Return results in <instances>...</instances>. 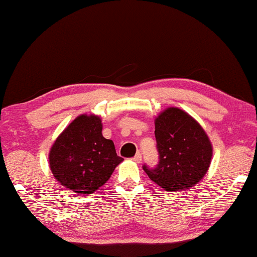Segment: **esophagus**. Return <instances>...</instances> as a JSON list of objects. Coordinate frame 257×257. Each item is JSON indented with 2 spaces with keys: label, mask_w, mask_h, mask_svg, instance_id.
Listing matches in <instances>:
<instances>
[{
  "label": "esophagus",
  "mask_w": 257,
  "mask_h": 257,
  "mask_svg": "<svg viewBox=\"0 0 257 257\" xmlns=\"http://www.w3.org/2000/svg\"><path fill=\"white\" fill-rule=\"evenodd\" d=\"M134 162H136V163H141V161H142V155H141L140 153H137L135 156H134Z\"/></svg>",
  "instance_id": "1"
}]
</instances>
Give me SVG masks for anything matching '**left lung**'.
Wrapping results in <instances>:
<instances>
[{
    "mask_svg": "<svg viewBox=\"0 0 257 257\" xmlns=\"http://www.w3.org/2000/svg\"><path fill=\"white\" fill-rule=\"evenodd\" d=\"M160 162L143 165L149 178L169 192L190 189L204 178L213 148L207 134L194 118L177 107L166 108L155 118Z\"/></svg>",
    "mask_w": 257,
    "mask_h": 257,
    "instance_id": "left-lung-1",
    "label": "left lung"
}]
</instances>
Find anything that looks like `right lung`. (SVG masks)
<instances>
[{
	"label": "right lung",
	"mask_w": 257,
	"mask_h": 257,
	"mask_svg": "<svg viewBox=\"0 0 257 257\" xmlns=\"http://www.w3.org/2000/svg\"><path fill=\"white\" fill-rule=\"evenodd\" d=\"M123 161L114 143L102 136L96 115H79L57 137L49 154L52 175L75 193L92 194L110 178Z\"/></svg>",
	"instance_id": "right-lung-1"
}]
</instances>
